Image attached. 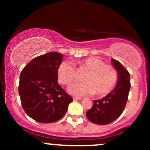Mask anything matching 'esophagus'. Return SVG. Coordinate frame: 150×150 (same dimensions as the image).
<instances>
[{
	"mask_svg": "<svg viewBox=\"0 0 150 150\" xmlns=\"http://www.w3.org/2000/svg\"><path fill=\"white\" fill-rule=\"evenodd\" d=\"M73 100L74 101H77V100H81V98H79V97H73Z\"/></svg>",
	"mask_w": 150,
	"mask_h": 150,
	"instance_id": "obj_1",
	"label": "esophagus"
}]
</instances>
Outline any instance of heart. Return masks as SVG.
Here are the masks:
<instances>
[{
    "label": "heart",
    "instance_id": "obj_1",
    "mask_svg": "<svg viewBox=\"0 0 150 150\" xmlns=\"http://www.w3.org/2000/svg\"><path fill=\"white\" fill-rule=\"evenodd\" d=\"M79 70H85L87 73L82 77L83 82H75L69 87L70 94L77 97L95 94L104 96L112 90L118 80L116 68L105 64L102 60L89 57L77 62ZM57 77L63 85H69L75 77V68L73 63L63 61L58 66Z\"/></svg>",
    "mask_w": 150,
    "mask_h": 150
}]
</instances>
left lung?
<instances>
[{
	"label": "left lung",
	"mask_w": 150,
	"mask_h": 150,
	"mask_svg": "<svg viewBox=\"0 0 150 150\" xmlns=\"http://www.w3.org/2000/svg\"><path fill=\"white\" fill-rule=\"evenodd\" d=\"M111 62L118 73L116 87L106 97L93 100L92 107L86 113L88 120L95 124L106 125L116 120L124 111L128 101L130 73L119 61L112 58Z\"/></svg>",
	"instance_id": "left-lung-1"
}]
</instances>
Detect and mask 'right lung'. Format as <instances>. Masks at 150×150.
Segmentation results:
<instances>
[{"label":"right lung","instance_id":"right-lung-1","mask_svg":"<svg viewBox=\"0 0 150 150\" xmlns=\"http://www.w3.org/2000/svg\"><path fill=\"white\" fill-rule=\"evenodd\" d=\"M63 59L49 52L32 60L20 75L19 94L25 113L36 121L49 123L65 114L72 98L58 85L57 70Z\"/></svg>","mask_w":150,"mask_h":150}]
</instances>
